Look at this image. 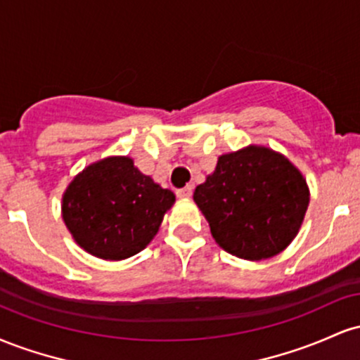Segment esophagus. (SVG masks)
<instances>
[{
  "instance_id": "esophagus-1",
  "label": "esophagus",
  "mask_w": 360,
  "mask_h": 360,
  "mask_svg": "<svg viewBox=\"0 0 360 360\" xmlns=\"http://www.w3.org/2000/svg\"><path fill=\"white\" fill-rule=\"evenodd\" d=\"M176 194H177V196H179V198H184V200H186V198H189V196H191V194H193V186H184V188L177 189Z\"/></svg>"
}]
</instances>
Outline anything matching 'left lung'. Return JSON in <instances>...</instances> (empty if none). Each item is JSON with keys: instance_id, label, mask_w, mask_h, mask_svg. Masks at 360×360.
Here are the masks:
<instances>
[{"instance_id": "1", "label": "left lung", "mask_w": 360, "mask_h": 360, "mask_svg": "<svg viewBox=\"0 0 360 360\" xmlns=\"http://www.w3.org/2000/svg\"><path fill=\"white\" fill-rule=\"evenodd\" d=\"M193 198L223 250L262 260L278 255L298 235L309 189L283 154L249 146L218 157L214 171Z\"/></svg>"}]
</instances>
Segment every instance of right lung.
Listing matches in <instances>:
<instances>
[{
  "instance_id": "obj_1",
  "label": "right lung",
  "mask_w": 360,
  "mask_h": 360,
  "mask_svg": "<svg viewBox=\"0 0 360 360\" xmlns=\"http://www.w3.org/2000/svg\"><path fill=\"white\" fill-rule=\"evenodd\" d=\"M176 196L130 157H106L79 172L62 196V220L88 254L122 260L150 243Z\"/></svg>"
}]
</instances>
